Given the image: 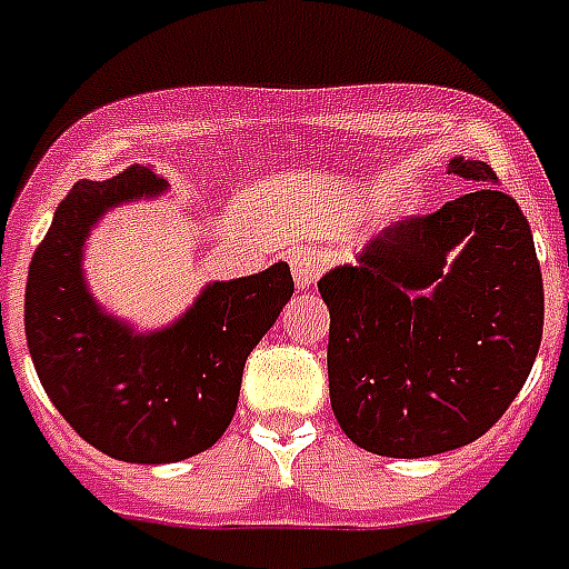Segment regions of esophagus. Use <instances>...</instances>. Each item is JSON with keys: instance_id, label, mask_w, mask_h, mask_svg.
<instances>
[{"instance_id": "1", "label": "esophagus", "mask_w": 569, "mask_h": 569, "mask_svg": "<svg viewBox=\"0 0 569 569\" xmlns=\"http://www.w3.org/2000/svg\"><path fill=\"white\" fill-rule=\"evenodd\" d=\"M323 271V257L315 251V248H298L292 254V274H295V283L298 289H312L315 280L321 277Z\"/></svg>"}]
</instances>
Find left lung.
Returning a JSON list of instances; mask_svg holds the SVG:
<instances>
[{"instance_id":"obj_1","label":"left lung","mask_w":569,"mask_h":569,"mask_svg":"<svg viewBox=\"0 0 569 569\" xmlns=\"http://www.w3.org/2000/svg\"><path fill=\"white\" fill-rule=\"evenodd\" d=\"M475 184L428 217L370 240L321 277L329 399L343 433L381 457H431L483 437L520 393L543 332L532 231L486 161L455 159ZM451 247L461 254L442 272Z\"/></svg>"}]
</instances>
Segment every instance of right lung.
Instances as JSON below:
<instances>
[{"label":"right lung","mask_w":569,"mask_h":569,"mask_svg":"<svg viewBox=\"0 0 569 569\" xmlns=\"http://www.w3.org/2000/svg\"><path fill=\"white\" fill-rule=\"evenodd\" d=\"M150 167L78 181L31 257L26 338L33 370L60 417L103 455L176 462L211 448L231 425L248 352L283 312L295 280L286 262L213 283L179 323L156 336L100 312L80 274V248L109 204L161 193Z\"/></svg>","instance_id":"add662e5"}]
</instances>
